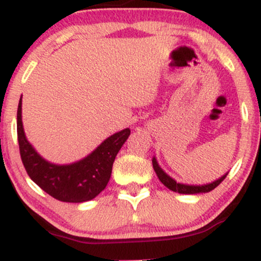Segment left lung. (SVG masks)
<instances>
[{
  "mask_svg": "<svg viewBox=\"0 0 261 261\" xmlns=\"http://www.w3.org/2000/svg\"><path fill=\"white\" fill-rule=\"evenodd\" d=\"M152 164H153V169H154L155 174H157L158 179H160L162 184L166 185L169 190L175 191V193L189 194V195H193V194L208 193V191L214 190L215 188L218 187V185L221 184V181L226 178L227 174H228V172L224 173L222 176H220V178L216 179V180L207 182V184H199V185L197 184H184V182L176 181L175 179H173L172 176L167 174V173L161 168L160 164H158L155 155H153V158H152Z\"/></svg>",
  "mask_w": 261,
  "mask_h": 261,
  "instance_id": "left-lung-1",
  "label": "left lung"
}]
</instances>
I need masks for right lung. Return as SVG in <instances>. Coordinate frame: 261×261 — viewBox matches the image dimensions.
Wrapping results in <instances>:
<instances>
[{"label":"right lung","instance_id":"obj_1","mask_svg":"<svg viewBox=\"0 0 261 261\" xmlns=\"http://www.w3.org/2000/svg\"><path fill=\"white\" fill-rule=\"evenodd\" d=\"M130 133V128H124L104 140L82 160L56 164L39 154L27 139L22 121V97L18 103L17 135L24 168L35 184L60 201L80 203L99 195L109 182L116 154Z\"/></svg>","mask_w":261,"mask_h":261}]
</instances>
